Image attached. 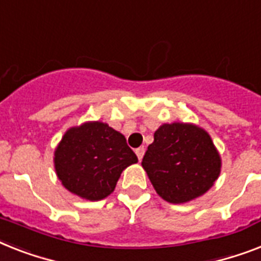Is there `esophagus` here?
I'll use <instances>...</instances> for the list:
<instances>
[{
    "label": "esophagus",
    "instance_id": "1",
    "mask_svg": "<svg viewBox=\"0 0 261 261\" xmlns=\"http://www.w3.org/2000/svg\"><path fill=\"white\" fill-rule=\"evenodd\" d=\"M135 154H137L138 160L141 161L143 158V155H145V147H139V149L135 150Z\"/></svg>",
    "mask_w": 261,
    "mask_h": 261
}]
</instances>
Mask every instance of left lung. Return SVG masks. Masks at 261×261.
<instances>
[{"label":"left lung","mask_w":261,"mask_h":261,"mask_svg":"<svg viewBox=\"0 0 261 261\" xmlns=\"http://www.w3.org/2000/svg\"><path fill=\"white\" fill-rule=\"evenodd\" d=\"M142 166L158 196L170 204H185L213 186L221 158L204 128L174 122L154 133Z\"/></svg>","instance_id":"obj_1"}]
</instances>
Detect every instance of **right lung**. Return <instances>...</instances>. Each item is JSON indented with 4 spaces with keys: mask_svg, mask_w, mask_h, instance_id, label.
I'll return each instance as SVG.
<instances>
[{
    "mask_svg": "<svg viewBox=\"0 0 261 261\" xmlns=\"http://www.w3.org/2000/svg\"><path fill=\"white\" fill-rule=\"evenodd\" d=\"M55 170L65 189L84 200L110 196L127 166L137 164L126 138L103 122L71 127L55 150Z\"/></svg>",
    "mask_w": 261,
    "mask_h": 261,
    "instance_id": "obj_1",
    "label": "right lung"
}]
</instances>
